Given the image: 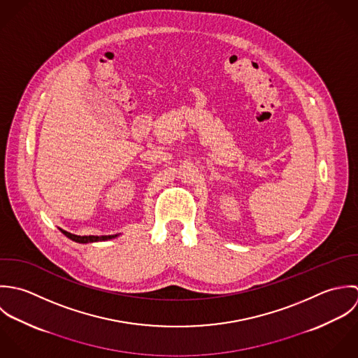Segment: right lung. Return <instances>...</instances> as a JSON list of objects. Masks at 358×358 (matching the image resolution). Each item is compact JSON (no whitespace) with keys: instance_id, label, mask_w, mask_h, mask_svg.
<instances>
[{"instance_id":"1","label":"right lung","mask_w":358,"mask_h":358,"mask_svg":"<svg viewBox=\"0 0 358 358\" xmlns=\"http://www.w3.org/2000/svg\"><path fill=\"white\" fill-rule=\"evenodd\" d=\"M61 229V232L65 235V236H68L69 239H72L74 242H77V243H92V242H102V241H109V239H113V238H116V236H119V234H116V235H101V236H95V235H84V236H80V235H74V234H71V232H68V231H65V229H62V228H59Z\"/></svg>"}]
</instances>
